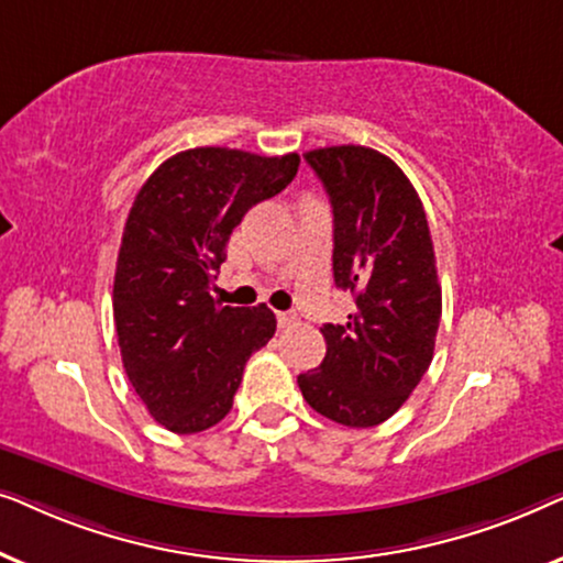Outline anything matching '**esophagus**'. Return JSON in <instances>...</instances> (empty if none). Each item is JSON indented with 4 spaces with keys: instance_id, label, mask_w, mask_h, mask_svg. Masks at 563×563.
<instances>
[{
    "instance_id": "esophagus-1",
    "label": "esophagus",
    "mask_w": 563,
    "mask_h": 563,
    "mask_svg": "<svg viewBox=\"0 0 563 563\" xmlns=\"http://www.w3.org/2000/svg\"><path fill=\"white\" fill-rule=\"evenodd\" d=\"M276 322H279V328H291L297 325V314L295 312H276Z\"/></svg>"
}]
</instances>
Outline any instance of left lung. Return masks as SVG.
I'll return each instance as SVG.
<instances>
[{
	"mask_svg": "<svg viewBox=\"0 0 563 563\" xmlns=\"http://www.w3.org/2000/svg\"><path fill=\"white\" fill-rule=\"evenodd\" d=\"M333 207V276L356 310L320 330L325 358L297 384L314 412L349 428L391 418L433 361L441 284L418 191L364 145L307 151Z\"/></svg>",
	"mask_w": 563,
	"mask_h": 563,
	"instance_id": "obj_1",
	"label": "left lung"
}]
</instances>
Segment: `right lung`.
I'll list each match as a JSON object with an SVG mask.
<instances>
[{"label":"right lung","instance_id":"1","mask_svg":"<svg viewBox=\"0 0 563 563\" xmlns=\"http://www.w3.org/2000/svg\"><path fill=\"white\" fill-rule=\"evenodd\" d=\"M299 156L191 148L164 161L130 207L114 272L120 356L151 418L199 433L225 418L253 351L272 341L266 305L222 307L214 289L230 233L279 195Z\"/></svg>","mask_w":563,"mask_h":563}]
</instances>
